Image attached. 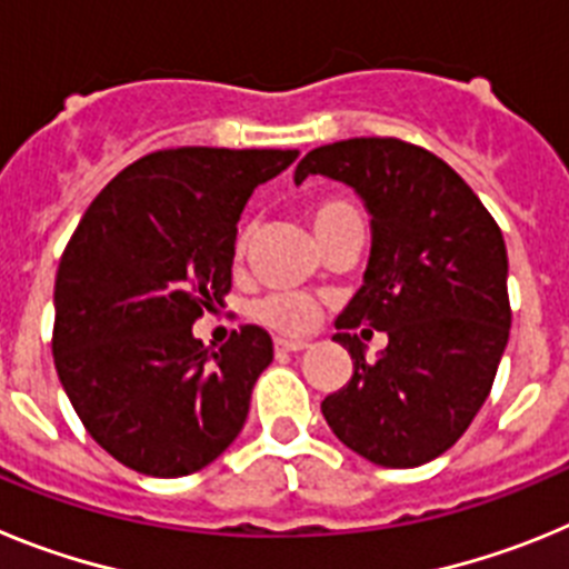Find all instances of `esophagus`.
<instances>
[{
  "mask_svg": "<svg viewBox=\"0 0 569 569\" xmlns=\"http://www.w3.org/2000/svg\"><path fill=\"white\" fill-rule=\"evenodd\" d=\"M308 347V341L299 339H276V353H301Z\"/></svg>",
  "mask_w": 569,
  "mask_h": 569,
  "instance_id": "1",
  "label": "esophagus"
}]
</instances>
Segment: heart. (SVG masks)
<instances>
[{"label": "heart", "mask_w": 569, "mask_h": 569, "mask_svg": "<svg viewBox=\"0 0 569 569\" xmlns=\"http://www.w3.org/2000/svg\"><path fill=\"white\" fill-rule=\"evenodd\" d=\"M308 219L310 224H313L319 241H325L336 228H339V224L353 222V219H361V216L353 204L347 202V199H339V196H319V199H313V202L308 204ZM250 241H253V224L244 222L239 230H236V239H233L236 259H241V256L248 253ZM253 319L261 321L264 328L276 330V333L299 336L316 328V321H319V308H316L308 296L276 293V296H268V299L256 301Z\"/></svg>", "instance_id": "obj_1"}]
</instances>
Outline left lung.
I'll list each match as a JSON object with an SVG mask.
<instances>
[{"label": "left lung", "mask_w": 569, "mask_h": 569, "mask_svg": "<svg viewBox=\"0 0 569 569\" xmlns=\"http://www.w3.org/2000/svg\"><path fill=\"white\" fill-rule=\"evenodd\" d=\"M310 173L350 184L373 230L365 284L336 319L353 376L321 413L373 465H427L465 436L499 370L512 316L505 236L450 164L393 136L321 144L293 179ZM359 327L388 333L379 360L363 359Z\"/></svg>", "instance_id": "8db88e82"}]
</instances>
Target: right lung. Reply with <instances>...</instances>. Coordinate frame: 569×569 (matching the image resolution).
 <instances>
[{
    "label": "right lung",
    "instance_id": "right-lung-1",
    "mask_svg": "<svg viewBox=\"0 0 569 569\" xmlns=\"http://www.w3.org/2000/svg\"><path fill=\"white\" fill-rule=\"evenodd\" d=\"M299 150L170 148L128 164L90 202L57 270L53 365L84 430L156 479L202 470L233 445L268 330L219 350L193 336L230 290L239 213Z\"/></svg>",
    "mask_w": 569,
    "mask_h": 569
}]
</instances>
